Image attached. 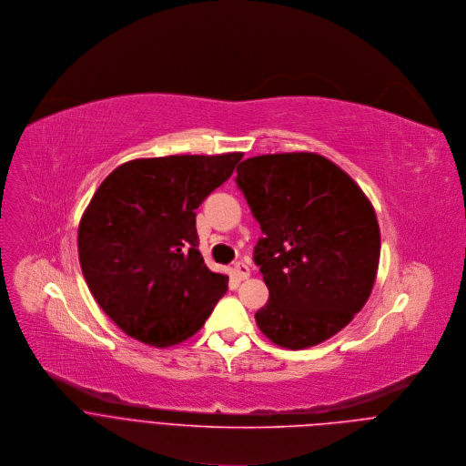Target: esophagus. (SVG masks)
<instances>
[{"instance_id": "34e87169", "label": "esophagus", "mask_w": 466, "mask_h": 466, "mask_svg": "<svg viewBox=\"0 0 466 466\" xmlns=\"http://www.w3.org/2000/svg\"><path fill=\"white\" fill-rule=\"evenodd\" d=\"M233 271H235V275L238 277V279H248L249 277V266L246 264V262H242V260H238V262H235L233 264Z\"/></svg>"}]
</instances>
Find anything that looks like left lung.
<instances>
[{
  "label": "left lung",
  "instance_id": "8db88e82",
  "mask_svg": "<svg viewBox=\"0 0 466 466\" xmlns=\"http://www.w3.org/2000/svg\"><path fill=\"white\" fill-rule=\"evenodd\" d=\"M237 183L260 224L253 258L269 290L255 314L279 347L318 345L367 303L380 260V228L358 183L314 152L248 157Z\"/></svg>",
  "mask_w": 466,
  "mask_h": 466
}]
</instances>
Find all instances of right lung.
<instances>
[{
	"instance_id": "obj_1",
	"label": "right lung",
	"mask_w": 466,
	"mask_h": 466,
	"mask_svg": "<svg viewBox=\"0 0 466 466\" xmlns=\"http://www.w3.org/2000/svg\"><path fill=\"white\" fill-rule=\"evenodd\" d=\"M242 152L139 157L119 165L78 224L89 292L130 338L170 347L195 336L228 290L198 251L197 209Z\"/></svg>"
}]
</instances>
